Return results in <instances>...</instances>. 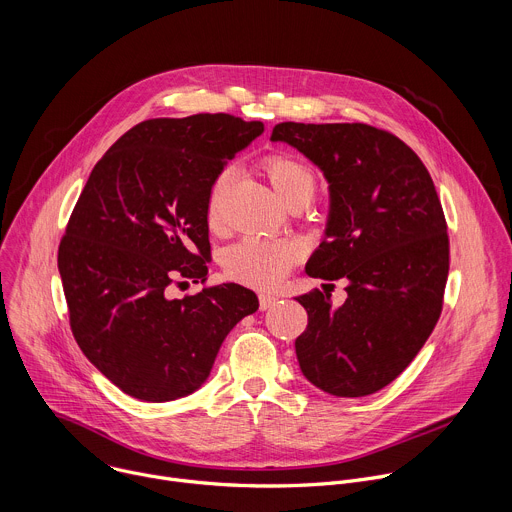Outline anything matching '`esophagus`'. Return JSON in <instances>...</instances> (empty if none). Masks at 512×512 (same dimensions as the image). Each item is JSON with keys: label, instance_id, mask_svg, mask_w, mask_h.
Masks as SVG:
<instances>
[{"label": "esophagus", "instance_id": "esophagus-1", "mask_svg": "<svg viewBox=\"0 0 512 512\" xmlns=\"http://www.w3.org/2000/svg\"><path fill=\"white\" fill-rule=\"evenodd\" d=\"M277 300H279L277 294H259V308H261V310H267V308H271Z\"/></svg>", "mask_w": 512, "mask_h": 512}]
</instances>
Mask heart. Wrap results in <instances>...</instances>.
Masks as SVG:
<instances>
[{"instance_id": "heart-1", "label": "heart", "mask_w": 512, "mask_h": 512, "mask_svg": "<svg viewBox=\"0 0 512 512\" xmlns=\"http://www.w3.org/2000/svg\"><path fill=\"white\" fill-rule=\"evenodd\" d=\"M263 170L275 190V194L287 202L289 198L314 194V174L312 170L294 156L271 154L263 160ZM229 174H218L208 190L206 200V221L210 227L218 225V208L227 186ZM300 257V247L285 239H259L247 237L233 245L225 255V271L229 277L255 285V287H275Z\"/></svg>"}]
</instances>
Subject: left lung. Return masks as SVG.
Instances as JSON below:
<instances>
[{
	"label": "left lung",
	"mask_w": 512,
	"mask_h": 512,
	"mask_svg": "<svg viewBox=\"0 0 512 512\" xmlns=\"http://www.w3.org/2000/svg\"><path fill=\"white\" fill-rule=\"evenodd\" d=\"M283 141L328 182L324 241L306 273L348 281L346 302L298 296L308 326L296 338L304 377L336 397H364L395 381L442 314L448 227L433 180L393 133L364 123H279Z\"/></svg>",
	"instance_id": "obj_1"
}]
</instances>
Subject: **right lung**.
Segmentation results:
<instances>
[{
  "label": "right lung",
  "mask_w": 512,
  "mask_h": 512,
  "mask_svg": "<svg viewBox=\"0 0 512 512\" xmlns=\"http://www.w3.org/2000/svg\"><path fill=\"white\" fill-rule=\"evenodd\" d=\"M263 133L225 113L148 119L93 168L58 247L77 344L123 393L166 403L200 389L227 334L259 300L239 283L166 296L204 281L206 200L225 162Z\"/></svg>",
  "instance_id": "obj_1"
}]
</instances>
